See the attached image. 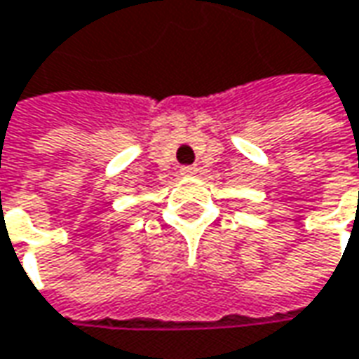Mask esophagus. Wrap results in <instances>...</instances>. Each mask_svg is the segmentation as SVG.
Returning <instances> with one entry per match:
<instances>
[{"label":"esophagus","mask_w":359,"mask_h":359,"mask_svg":"<svg viewBox=\"0 0 359 359\" xmlns=\"http://www.w3.org/2000/svg\"><path fill=\"white\" fill-rule=\"evenodd\" d=\"M180 173H182V175H196V173H198V168H194V165H184V168H182V170H180Z\"/></svg>","instance_id":"34e87169"}]
</instances>
